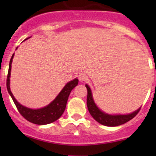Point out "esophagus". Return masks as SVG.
<instances>
[{"label": "esophagus", "mask_w": 156, "mask_h": 156, "mask_svg": "<svg viewBox=\"0 0 156 156\" xmlns=\"http://www.w3.org/2000/svg\"><path fill=\"white\" fill-rule=\"evenodd\" d=\"M78 79L80 81H85L87 80V75L84 72H81L78 75Z\"/></svg>", "instance_id": "esophagus-1"}]
</instances>
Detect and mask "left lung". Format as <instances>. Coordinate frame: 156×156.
Listing matches in <instances>:
<instances>
[{"mask_svg":"<svg viewBox=\"0 0 156 156\" xmlns=\"http://www.w3.org/2000/svg\"><path fill=\"white\" fill-rule=\"evenodd\" d=\"M86 87L87 89V105L88 111L93 118L101 125L108 127H115L119 125H123L126 123L128 121L131 120L138 114L140 108L136 111L133 112L131 114L128 115H108L100 110L94 103L93 100L92 94H91L90 88L87 84H86Z\"/></svg>","mask_w":156,"mask_h":156,"instance_id":"1","label":"left lung"}]
</instances>
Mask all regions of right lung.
Here are the masks:
<instances>
[{"mask_svg":"<svg viewBox=\"0 0 156 156\" xmlns=\"http://www.w3.org/2000/svg\"><path fill=\"white\" fill-rule=\"evenodd\" d=\"M13 56L14 53L11 57L10 64H9L8 74H7V88L12 100H13L14 103H15L17 109H18L19 112L26 120L33 124H36V125H48V124H50L57 120L58 119L60 118V116L65 111L69 94H70L72 90L77 86L78 80L75 78L73 81L67 83L65 87H63V89L61 90V92L58 94L56 99L52 103H50L48 106L39 108V109H31V108L25 107L16 101V100L14 98L12 92L10 91V77L11 64H12Z\"/></svg>","mask_w":156,"mask_h":156,"instance_id":"1","label":"right lung"}]
</instances>
